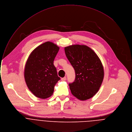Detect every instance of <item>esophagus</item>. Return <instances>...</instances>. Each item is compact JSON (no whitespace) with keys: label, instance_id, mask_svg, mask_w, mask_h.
Instances as JSON below:
<instances>
[{"label":"esophagus","instance_id":"esophagus-1","mask_svg":"<svg viewBox=\"0 0 132 132\" xmlns=\"http://www.w3.org/2000/svg\"><path fill=\"white\" fill-rule=\"evenodd\" d=\"M66 80H67V78H66V77H64V78H61V80H62V81H65Z\"/></svg>","mask_w":132,"mask_h":132}]
</instances>
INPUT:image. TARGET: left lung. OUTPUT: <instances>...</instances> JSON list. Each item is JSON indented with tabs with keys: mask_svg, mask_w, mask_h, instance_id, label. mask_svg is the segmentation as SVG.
Instances as JSON below:
<instances>
[{
	"mask_svg": "<svg viewBox=\"0 0 132 132\" xmlns=\"http://www.w3.org/2000/svg\"><path fill=\"white\" fill-rule=\"evenodd\" d=\"M64 50L76 73L75 81L69 84L71 93L82 101L92 97L104 78L103 67L99 57L85 45H72L65 47Z\"/></svg>",
	"mask_w": 132,
	"mask_h": 132,
	"instance_id": "left-lung-1",
	"label": "left lung"
}]
</instances>
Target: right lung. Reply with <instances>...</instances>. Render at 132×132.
I'll return each instance as SVG.
<instances>
[{"label":"right lung","mask_w":132,"mask_h":132,"mask_svg":"<svg viewBox=\"0 0 132 132\" xmlns=\"http://www.w3.org/2000/svg\"><path fill=\"white\" fill-rule=\"evenodd\" d=\"M59 47L51 42H46L31 53L26 62L24 76L26 84L36 97L46 98L51 96L54 87L60 78L53 64Z\"/></svg>","instance_id":"right-lung-1"}]
</instances>
